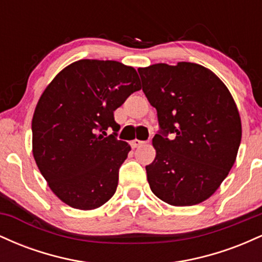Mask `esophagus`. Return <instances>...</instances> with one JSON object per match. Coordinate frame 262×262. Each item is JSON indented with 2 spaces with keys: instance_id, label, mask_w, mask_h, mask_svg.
<instances>
[{
  "instance_id": "34e87169",
  "label": "esophagus",
  "mask_w": 262,
  "mask_h": 262,
  "mask_svg": "<svg viewBox=\"0 0 262 262\" xmlns=\"http://www.w3.org/2000/svg\"><path fill=\"white\" fill-rule=\"evenodd\" d=\"M143 144H145V141H141L139 139H134L130 143V145H132V148H139V146L143 145Z\"/></svg>"
}]
</instances>
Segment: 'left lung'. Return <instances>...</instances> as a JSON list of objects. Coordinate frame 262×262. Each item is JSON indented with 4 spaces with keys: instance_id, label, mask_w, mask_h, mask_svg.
Wrapping results in <instances>:
<instances>
[{
    "instance_id": "8db88e82",
    "label": "left lung",
    "mask_w": 262,
    "mask_h": 262,
    "mask_svg": "<svg viewBox=\"0 0 262 262\" xmlns=\"http://www.w3.org/2000/svg\"><path fill=\"white\" fill-rule=\"evenodd\" d=\"M138 73L160 127L152 138L156 156L145 166L152 193L171 206L203 202L228 176L242 140L229 90L193 62L154 64Z\"/></svg>"
}]
</instances>
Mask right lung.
<instances>
[{"mask_svg":"<svg viewBox=\"0 0 262 262\" xmlns=\"http://www.w3.org/2000/svg\"><path fill=\"white\" fill-rule=\"evenodd\" d=\"M141 89L135 69L113 60H79L54 77L32 121L33 155L62 202L95 209L113 196L130 145L106 130L114 111Z\"/></svg>","mask_w":262,"mask_h":262,"instance_id":"right-lung-1","label":"right lung"}]
</instances>
